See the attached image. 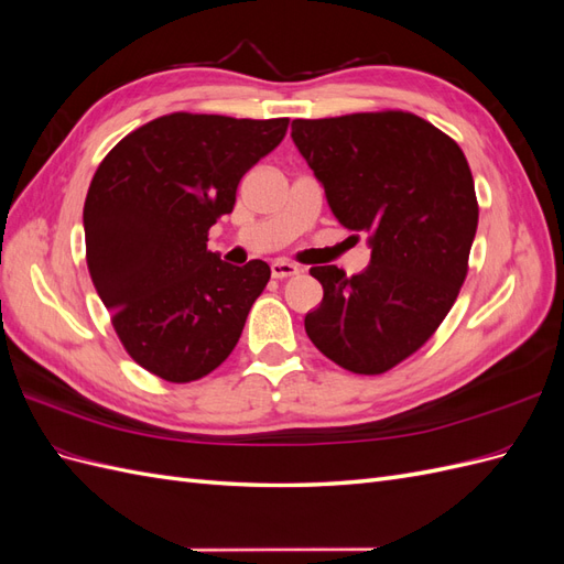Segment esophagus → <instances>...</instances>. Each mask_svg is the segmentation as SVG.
I'll use <instances>...</instances> for the list:
<instances>
[{
    "mask_svg": "<svg viewBox=\"0 0 564 564\" xmlns=\"http://www.w3.org/2000/svg\"><path fill=\"white\" fill-rule=\"evenodd\" d=\"M270 270H272V278H278V280L292 278V275H299V272H301V268H299L296 263H292V261H284V259H280V261L272 263V265H270Z\"/></svg>",
    "mask_w": 564,
    "mask_h": 564,
    "instance_id": "esophagus-1",
    "label": "esophagus"
}]
</instances>
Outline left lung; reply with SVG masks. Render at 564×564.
Returning a JSON list of instances; mask_svg holds the SVG:
<instances>
[{
    "label": "left lung",
    "instance_id": "8db88e82",
    "mask_svg": "<svg viewBox=\"0 0 564 564\" xmlns=\"http://www.w3.org/2000/svg\"><path fill=\"white\" fill-rule=\"evenodd\" d=\"M292 139L338 224L371 247L360 275L311 268L324 296L305 334L338 367L383 373L435 334L468 275L480 214L468 160L404 110L294 119Z\"/></svg>",
    "mask_w": 564,
    "mask_h": 564
}]
</instances>
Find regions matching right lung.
Segmentation results:
<instances>
[{"label":"right lung","mask_w":564,"mask_h":564,"mask_svg":"<svg viewBox=\"0 0 564 564\" xmlns=\"http://www.w3.org/2000/svg\"><path fill=\"white\" fill-rule=\"evenodd\" d=\"M289 117L172 112L119 141L84 202L87 265L133 362L172 383L207 377L237 346L270 280L207 249L237 185L275 150Z\"/></svg>","instance_id":"add662e5"}]
</instances>
